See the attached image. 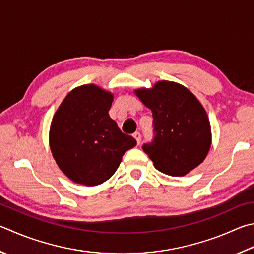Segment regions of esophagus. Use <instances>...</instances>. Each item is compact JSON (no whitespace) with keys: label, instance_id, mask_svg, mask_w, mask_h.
I'll list each match as a JSON object with an SVG mask.
<instances>
[{"label":"esophagus","instance_id":"1","mask_svg":"<svg viewBox=\"0 0 254 254\" xmlns=\"http://www.w3.org/2000/svg\"><path fill=\"white\" fill-rule=\"evenodd\" d=\"M133 136H134V139L136 140L137 144H140V142H141V133L140 132H135L134 134H133Z\"/></svg>","mask_w":254,"mask_h":254}]
</instances>
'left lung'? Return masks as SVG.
Segmentation results:
<instances>
[{"mask_svg": "<svg viewBox=\"0 0 254 254\" xmlns=\"http://www.w3.org/2000/svg\"><path fill=\"white\" fill-rule=\"evenodd\" d=\"M135 94L153 117V141L142 149L155 169L182 177L203 162L211 146V127L199 100L187 87L170 81L135 90Z\"/></svg>", "mask_w": 254, "mask_h": 254, "instance_id": "8db88e82", "label": "left lung"}]
</instances>
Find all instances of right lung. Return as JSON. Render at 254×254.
I'll return each mask as SVG.
<instances>
[{"label":"right lung","mask_w":254,"mask_h":254,"mask_svg":"<svg viewBox=\"0 0 254 254\" xmlns=\"http://www.w3.org/2000/svg\"><path fill=\"white\" fill-rule=\"evenodd\" d=\"M113 95L94 84L75 87L55 112L50 147L59 168L73 182L99 186L117 171L126 151L136 145L110 118Z\"/></svg>","instance_id":"add662e5"}]
</instances>
